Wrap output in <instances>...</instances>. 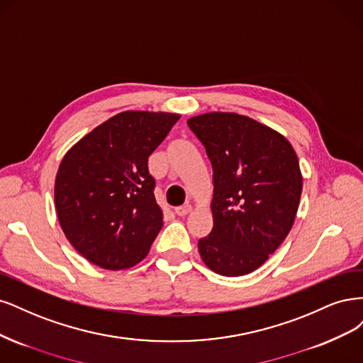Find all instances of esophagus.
Returning <instances> with one entry per match:
<instances>
[{"instance_id":"obj_1","label":"esophagus","mask_w":363,"mask_h":363,"mask_svg":"<svg viewBox=\"0 0 363 363\" xmlns=\"http://www.w3.org/2000/svg\"><path fill=\"white\" fill-rule=\"evenodd\" d=\"M191 209H193V206L190 203H185V205H181L178 208H174V213H177L179 217H184L186 214H190Z\"/></svg>"}]
</instances>
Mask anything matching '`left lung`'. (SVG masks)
I'll use <instances>...</instances> for the list:
<instances>
[{
	"instance_id": "obj_1",
	"label": "left lung",
	"mask_w": 363,
	"mask_h": 363,
	"mask_svg": "<svg viewBox=\"0 0 363 363\" xmlns=\"http://www.w3.org/2000/svg\"><path fill=\"white\" fill-rule=\"evenodd\" d=\"M186 123L213 164L214 226L199 240V253L217 274H249L294 225L303 186L296 150L273 128L238 113H203Z\"/></svg>"
}]
</instances>
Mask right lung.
Returning <instances> with one entry per match:
<instances>
[{
  "label": "right lung",
  "instance_id": "add662e5",
  "mask_svg": "<svg viewBox=\"0 0 363 363\" xmlns=\"http://www.w3.org/2000/svg\"><path fill=\"white\" fill-rule=\"evenodd\" d=\"M181 114L128 110L69 149L57 170L54 203L72 247L104 270L146 258L162 228L147 158Z\"/></svg>",
  "mask_w": 363,
  "mask_h": 363
}]
</instances>
